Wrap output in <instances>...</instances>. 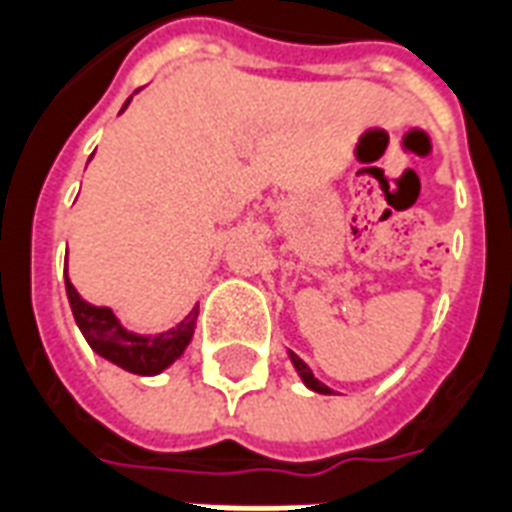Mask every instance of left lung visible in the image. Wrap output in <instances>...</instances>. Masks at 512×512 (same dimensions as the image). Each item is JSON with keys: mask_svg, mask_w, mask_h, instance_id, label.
Returning <instances> with one entry per match:
<instances>
[{"mask_svg": "<svg viewBox=\"0 0 512 512\" xmlns=\"http://www.w3.org/2000/svg\"><path fill=\"white\" fill-rule=\"evenodd\" d=\"M290 361H293L295 372L301 374V380H304L306 388H312L314 393H325V396H328V393H333L331 388H328V385H323V382H320V380H317V377H314L312 369H309V366H306V363L301 361V358H298L295 352H290Z\"/></svg>", "mask_w": 512, "mask_h": 512, "instance_id": "obj_1", "label": "left lung"}]
</instances>
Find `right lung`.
Listing matches in <instances>:
<instances>
[{
    "label": "right lung",
    "instance_id": "1",
    "mask_svg": "<svg viewBox=\"0 0 512 512\" xmlns=\"http://www.w3.org/2000/svg\"><path fill=\"white\" fill-rule=\"evenodd\" d=\"M127 105H130V100L124 102V108ZM64 285H67V298H70L75 323L86 336L89 347L97 355H102L105 361L121 366L124 372L140 374V377L165 372L170 363L181 358V352L187 350V344L192 342L195 323H198V306L176 328L154 333V336H140V333L127 331L108 306H92L83 301L70 282V276H67V260H64Z\"/></svg>",
    "mask_w": 512,
    "mask_h": 512
}]
</instances>
